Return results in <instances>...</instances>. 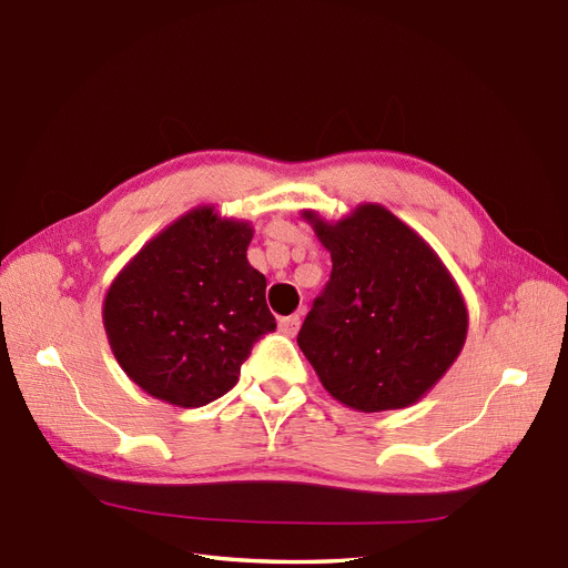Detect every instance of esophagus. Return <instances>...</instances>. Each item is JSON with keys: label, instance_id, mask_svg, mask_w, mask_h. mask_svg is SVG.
I'll return each instance as SVG.
<instances>
[{"label": "esophagus", "instance_id": "34e87169", "mask_svg": "<svg viewBox=\"0 0 568 568\" xmlns=\"http://www.w3.org/2000/svg\"><path fill=\"white\" fill-rule=\"evenodd\" d=\"M278 331H281L283 335H287V337L295 335V333L300 331V314L281 318V321H278Z\"/></svg>", "mask_w": 568, "mask_h": 568}]
</instances>
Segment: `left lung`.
<instances>
[{
  "mask_svg": "<svg viewBox=\"0 0 568 568\" xmlns=\"http://www.w3.org/2000/svg\"><path fill=\"white\" fill-rule=\"evenodd\" d=\"M333 273L297 335L339 404L361 413L417 404L460 356L467 304L442 257L387 207L363 203L339 222L304 210Z\"/></svg>",
  "mask_w": 568,
  "mask_h": 568,
  "instance_id": "obj_1",
  "label": "left lung"
}]
</instances>
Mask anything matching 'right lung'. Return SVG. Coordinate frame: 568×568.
<instances>
[{"instance_id": "add662e5", "label": "right lung", "mask_w": 568, "mask_h": 568, "mask_svg": "<svg viewBox=\"0 0 568 568\" xmlns=\"http://www.w3.org/2000/svg\"><path fill=\"white\" fill-rule=\"evenodd\" d=\"M254 229L200 205L151 237L103 300V327L134 384L179 408L235 387L254 342L276 331L266 278L247 262Z\"/></svg>"}]
</instances>
